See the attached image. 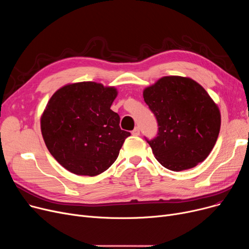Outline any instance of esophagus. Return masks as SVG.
<instances>
[{
  "mask_svg": "<svg viewBox=\"0 0 249 249\" xmlns=\"http://www.w3.org/2000/svg\"><path fill=\"white\" fill-rule=\"evenodd\" d=\"M139 134H140V130H139V128H138V127H135V128L133 129V131H132V135L137 136V135H139Z\"/></svg>",
  "mask_w": 249,
  "mask_h": 249,
  "instance_id": "esophagus-1",
  "label": "esophagus"
}]
</instances>
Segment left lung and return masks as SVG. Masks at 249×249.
Returning <instances> with one entry per match:
<instances>
[{"label": "left lung", "instance_id": "obj_1", "mask_svg": "<svg viewBox=\"0 0 249 249\" xmlns=\"http://www.w3.org/2000/svg\"><path fill=\"white\" fill-rule=\"evenodd\" d=\"M159 123V133L147 140L155 159L180 172L204 161L217 141L221 115L206 89L190 77L163 76L143 90Z\"/></svg>", "mask_w": 249, "mask_h": 249}]
</instances>
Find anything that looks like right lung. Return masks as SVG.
I'll return each instance as SVG.
<instances>
[{"instance_id":"1","label":"right lung","mask_w":249,"mask_h":249,"mask_svg":"<svg viewBox=\"0 0 249 249\" xmlns=\"http://www.w3.org/2000/svg\"><path fill=\"white\" fill-rule=\"evenodd\" d=\"M114 87L70 84L52 95L41 116V133L51 155L69 172L95 177L115 162L130 132L121 130L111 105Z\"/></svg>"}]
</instances>
